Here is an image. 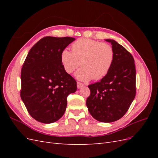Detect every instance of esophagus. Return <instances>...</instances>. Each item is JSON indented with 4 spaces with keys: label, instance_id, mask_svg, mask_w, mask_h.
<instances>
[{
    "label": "esophagus",
    "instance_id": "esophagus-1",
    "mask_svg": "<svg viewBox=\"0 0 158 158\" xmlns=\"http://www.w3.org/2000/svg\"><path fill=\"white\" fill-rule=\"evenodd\" d=\"M83 86H84V84H83L82 83L79 82H77V88H78V89L81 88L83 87Z\"/></svg>",
    "mask_w": 158,
    "mask_h": 158
}]
</instances>
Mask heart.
Segmentation results:
<instances>
[{
  "mask_svg": "<svg viewBox=\"0 0 158 158\" xmlns=\"http://www.w3.org/2000/svg\"><path fill=\"white\" fill-rule=\"evenodd\" d=\"M72 51L64 49L60 52V62L64 70L71 74L80 65L82 66L75 76L78 80H99L106 76L113 65L114 52L106 43L82 38L71 45Z\"/></svg>",
  "mask_w": 158,
  "mask_h": 158,
  "instance_id": "heart-1",
  "label": "heart"
}]
</instances>
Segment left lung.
<instances>
[{
    "label": "left lung",
    "instance_id": "8db88e82",
    "mask_svg": "<svg viewBox=\"0 0 158 158\" xmlns=\"http://www.w3.org/2000/svg\"><path fill=\"white\" fill-rule=\"evenodd\" d=\"M113 65L100 82L90 84L86 106L89 113L103 123L116 121L125 115L136 95V69L133 56L113 40Z\"/></svg>",
    "mask_w": 158,
    "mask_h": 158
}]
</instances>
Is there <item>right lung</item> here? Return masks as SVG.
<instances>
[{
    "instance_id": "obj_1",
    "label": "right lung",
    "mask_w": 158,
    "mask_h": 158,
    "mask_svg": "<svg viewBox=\"0 0 158 158\" xmlns=\"http://www.w3.org/2000/svg\"><path fill=\"white\" fill-rule=\"evenodd\" d=\"M75 38L47 36L33 45L21 70L20 96L30 115L49 124L64 114L67 97L77 89L76 81L64 70L60 52Z\"/></svg>"
}]
</instances>
